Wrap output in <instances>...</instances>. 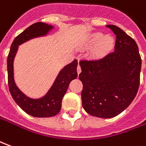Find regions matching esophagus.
<instances>
[{"label":"esophagus","mask_w":146,"mask_h":146,"mask_svg":"<svg viewBox=\"0 0 146 146\" xmlns=\"http://www.w3.org/2000/svg\"><path fill=\"white\" fill-rule=\"evenodd\" d=\"M77 71H78V73H81V71H82V68H81V66H80V64H78V68H77Z\"/></svg>","instance_id":"34e87169"}]
</instances>
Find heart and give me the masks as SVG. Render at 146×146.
<instances>
[{
    "mask_svg": "<svg viewBox=\"0 0 146 146\" xmlns=\"http://www.w3.org/2000/svg\"><path fill=\"white\" fill-rule=\"evenodd\" d=\"M90 43L92 44L98 43L97 46L98 52H105L113 47L114 39L111 36H103L102 33H95L90 38Z\"/></svg>",
    "mask_w": 146,
    "mask_h": 146,
    "instance_id": "obj_1",
    "label": "heart"
}]
</instances>
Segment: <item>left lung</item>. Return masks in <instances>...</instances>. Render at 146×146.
I'll list each match as a JSON object with an SVG mask.
<instances>
[{
	"mask_svg": "<svg viewBox=\"0 0 146 146\" xmlns=\"http://www.w3.org/2000/svg\"><path fill=\"white\" fill-rule=\"evenodd\" d=\"M115 35V49L80 60L82 107L90 115L112 118L124 111L138 91L141 58L137 44L122 29L108 25Z\"/></svg>",
	"mask_w": 146,
	"mask_h": 146,
	"instance_id": "obj_1",
	"label": "left lung"
}]
</instances>
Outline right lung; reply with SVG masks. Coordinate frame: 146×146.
<instances>
[{
    "label": "right lung",
    "mask_w": 146,
    "mask_h": 146,
    "mask_svg": "<svg viewBox=\"0 0 146 146\" xmlns=\"http://www.w3.org/2000/svg\"><path fill=\"white\" fill-rule=\"evenodd\" d=\"M52 28L43 23H36L27 27L14 38L7 58L8 85L13 100L25 112L35 117H51L57 115L61 108V103L69 83L77 78L78 60H74L59 73L48 94L42 98L32 99L27 97L17 87L13 80V62L18 45L31 38L45 35Z\"/></svg>",
    "instance_id": "obj_1"
}]
</instances>
